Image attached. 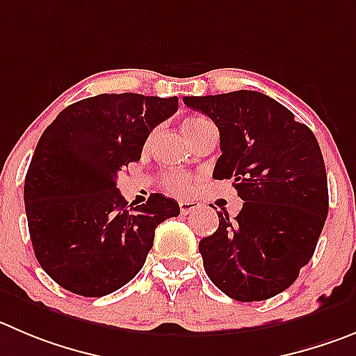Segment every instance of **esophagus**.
<instances>
[{
  "mask_svg": "<svg viewBox=\"0 0 356 356\" xmlns=\"http://www.w3.org/2000/svg\"><path fill=\"white\" fill-rule=\"evenodd\" d=\"M179 209H181L182 214H189L191 211H197V209H200V202L181 200L179 202Z\"/></svg>",
  "mask_w": 356,
  "mask_h": 356,
  "instance_id": "34e87169",
  "label": "esophagus"
}]
</instances>
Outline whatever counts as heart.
<instances>
[{
	"mask_svg": "<svg viewBox=\"0 0 356 356\" xmlns=\"http://www.w3.org/2000/svg\"><path fill=\"white\" fill-rule=\"evenodd\" d=\"M205 119L200 118V115H191V118L184 119L182 122V128L188 133V137H191L202 124H205ZM165 188L170 191V193L177 195V197H186V195L191 193L193 189V182H191V177L188 174H168L165 177Z\"/></svg>",
	"mask_w": 356,
	"mask_h": 356,
	"instance_id": "b5f03b06",
	"label": "heart"
}]
</instances>
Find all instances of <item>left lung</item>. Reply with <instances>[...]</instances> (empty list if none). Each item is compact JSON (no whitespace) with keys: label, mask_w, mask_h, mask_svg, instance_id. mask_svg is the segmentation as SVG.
Here are the masks:
<instances>
[{"label":"left lung","mask_w":356,"mask_h":356,"mask_svg":"<svg viewBox=\"0 0 356 356\" xmlns=\"http://www.w3.org/2000/svg\"><path fill=\"white\" fill-rule=\"evenodd\" d=\"M219 129L212 177L234 179L241 212L198 249L209 279L234 300H267L295 283L313 258L328 214L327 170L314 133L257 91L184 96Z\"/></svg>","instance_id":"1"}]
</instances>
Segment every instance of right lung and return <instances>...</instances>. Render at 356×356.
<instances>
[{
    "instance_id": "add662e5",
    "label": "right lung",
    "mask_w": 356,
    "mask_h": 356,
    "mask_svg": "<svg viewBox=\"0 0 356 356\" xmlns=\"http://www.w3.org/2000/svg\"><path fill=\"white\" fill-rule=\"evenodd\" d=\"M177 107V96L98 95L66 107L42 133L24 205L36 260L59 286L82 297L119 290L144 267L156 227L179 216L161 193L131 207L115 186Z\"/></svg>"
}]
</instances>
